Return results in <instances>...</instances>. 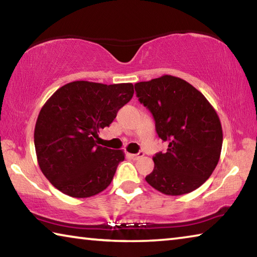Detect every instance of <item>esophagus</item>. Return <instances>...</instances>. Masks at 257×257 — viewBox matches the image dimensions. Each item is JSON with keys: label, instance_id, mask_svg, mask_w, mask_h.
I'll list each match as a JSON object with an SVG mask.
<instances>
[{"label": "esophagus", "instance_id": "obj_1", "mask_svg": "<svg viewBox=\"0 0 257 257\" xmlns=\"http://www.w3.org/2000/svg\"><path fill=\"white\" fill-rule=\"evenodd\" d=\"M129 156L134 160H138V159H141V158H143V156H144V152H139V153H137V154H129Z\"/></svg>", "mask_w": 257, "mask_h": 257}]
</instances>
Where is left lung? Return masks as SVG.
I'll return each mask as SVG.
<instances>
[{
    "mask_svg": "<svg viewBox=\"0 0 257 257\" xmlns=\"http://www.w3.org/2000/svg\"><path fill=\"white\" fill-rule=\"evenodd\" d=\"M139 102L153 114L155 129L168 149L153 156L145 180L165 195L197 189L214 171L222 149L219 115L205 96L181 78L164 75L135 84Z\"/></svg>",
    "mask_w": 257,
    "mask_h": 257,
    "instance_id": "1",
    "label": "left lung"
}]
</instances>
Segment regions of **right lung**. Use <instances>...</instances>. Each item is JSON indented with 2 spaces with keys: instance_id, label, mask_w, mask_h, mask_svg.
Returning a JSON list of instances; mask_svg holds the SVG:
<instances>
[{
  "instance_id": "obj_1",
  "label": "right lung",
  "mask_w": 257,
  "mask_h": 257,
  "mask_svg": "<svg viewBox=\"0 0 257 257\" xmlns=\"http://www.w3.org/2000/svg\"><path fill=\"white\" fill-rule=\"evenodd\" d=\"M133 95L130 82L78 80L60 87L47 99L38 114L34 142L38 165L56 189L86 198L111 184L124 153L99 146L96 139Z\"/></svg>"
}]
</instances>
